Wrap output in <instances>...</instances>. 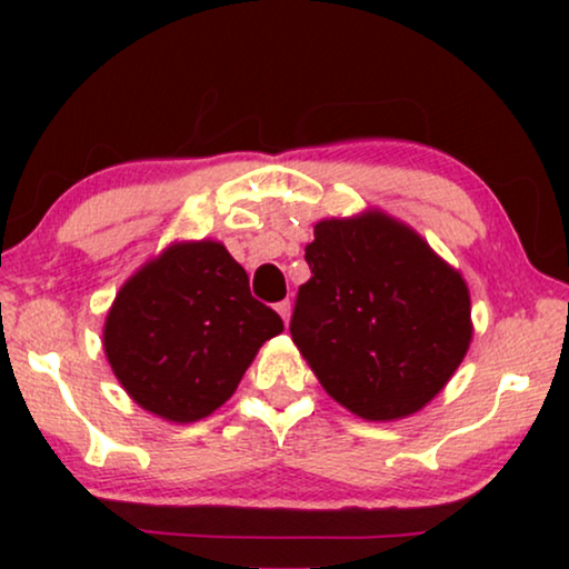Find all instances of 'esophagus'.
I'll return each instance as SVG.
<instances>
[{"instance_id":"34e87169","label":"esophagus","mask_w":569,"mask_h":569,"mask_svg":"<svg viewBox=\"0 0 569 569\" xmlns=\"http://www.w3.org/2000/svg\"><path fill=\"white\" fill-rule=\"evenodd\" d=\"M290 310H292V302H290V300H282V302H277V313L282 316L284 326H287V321H290Z\"/></svg>"}]
</instances>
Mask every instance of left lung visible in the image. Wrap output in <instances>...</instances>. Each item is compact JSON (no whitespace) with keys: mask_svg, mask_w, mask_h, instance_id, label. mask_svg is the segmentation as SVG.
<instances>
[{"mask_svg":"<svg viewBox=\"0 0 569 569\" xmlns=\"http://www.w3.org/2000/svg\"><path fill=\"white\" fill-rule=\"evenodd\" d=\"M313 236L292 341L326 393L352 415L370 422L415 415L469 352L463 277L378 209L321 220Z\"/></svg>","mask_w":569,"mask_h":569,"instance_id":"left-lung-1","label":"left lung"}]
</instances>
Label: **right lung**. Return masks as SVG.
<instances>
[{"label": "right lung", "mask_w": 569, "mask_h": 569, "mask_svg": "<svg viewBox=\"0 0 569 569\" xmlns=\"http://www.w3.org/2000/svg\"><path fill=\"white\" fill-rule=\"evenodd\" d=\"M282 318L248 290L217 240L173 243L129 277L106 316L103 349L131 399L168 422L220 409Z\"/></svg>", "instance_id": "1"}]
</instances>
